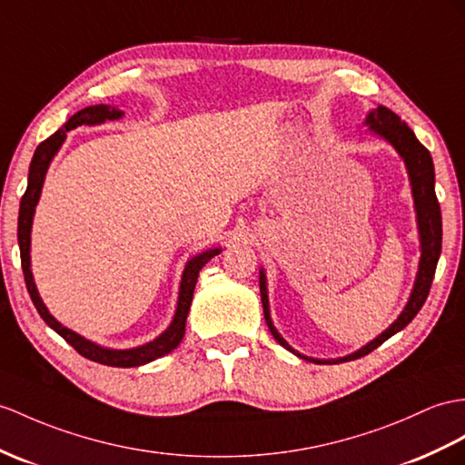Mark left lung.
Instances as JSON below:
<instances>
[{
  "label": "left lung",
  "mask_w": 465,
  "mask_h": 465,
  "mask_svg": "<svg viewBox=\"0 0 465 465\" xmlns=\"http://www.w3.org/2000/svg\"><path fill=\"white\" fill-rule=\"evenodd\" d=\"M365 124L372 132L379 134L381 138L387 140L404 160L406 172H409V179H411V187H412L418 232H420V251H422L420 264H418V274L414 280V288L411 292V298H409V302H406L402 313L394 320V323L389 327V330H384L377 339H372L371 343L361 347L359 351H355V353H351L347 357H339V359L305 357V355L298 353L296 349H292L288 345L286 339L278 333L274 323H272L270 305H268L266 274H264V270H260V296H262L264 320H266L270 333L274 335L276 341L284 349H288L290 353L298 355L303 361H312V363H318V365H337V363H345V361L365 357L371 353V351H375L379 345L387 341L389 337L404 330V327L416 318V313L420 312V308L428 298L430 286H432V280H434L438 258L441 252V213H440V203L436 199V191H434L432 155H430L426 147L416 140L414 132L406 126V122H402L389 108L377 106L375 110H371Z\"/></svg>",
  "instance_id": "1"
}]
</instances>
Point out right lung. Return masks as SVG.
<instances>
[{"label": "right lung", "mask_w": 465, "mask_h": 465, "mask_svg": "<svg viewBox=\"0 0 465 465\" xmlns=\"http://www.w3.org/2000/svg\"><path fill=\"white\" fill-rule=\"evenodd\" d=\"M124 116V112L108 106V104H96V106H88L78 110L74 116L69 118V122L64 124L61 130H56L51 138L41 142L37 145L35 153H33V160L29 165V177H27V191L25 195L21 197V205H19V219H17V241H19V252H21V268H24V276H25V284L27 292L33 300V305H35L43 322L47 323L51 330L59 333L66 343L73 345L78 353L83 357L94 361V363L100 365H108V367H140L150 363V361L160 359L181 343V339L185 335V322H187V313L191 308V300H193V292L195 284L199 278L201 268L205 266L213 256H217L221 252V248H209V251L201 252L193 256L185 264L183 276H181V284H179V298H177V308L172 323H169L167 330L155 337L153 341L134 347V349H108L96 345L93 341H88L83 335L74 333L69 327H64L63 323L56 322L53 315L49 313L47 305L43 303L35 280H33L31 274V224H33V214H35V207L41 197V189H43V181L45 173L53 162L54 153L59 152V147L66 140V132L74 130L78 126H98V124H104L106 120H118Z\"/></svg>", "instance_id": "obj_1"}]
</instances>
